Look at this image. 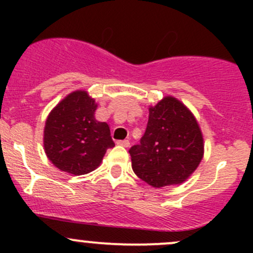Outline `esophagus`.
<instances>
[{
  "label": "esophagus",
  "mask_w": 253,
  "mask_h": 253,
  "mask_svg": "<svg viewBox=\"0 0 253 253\" xmlns=\"http://www.w3.org/2000/svg\"><path fill=\"white\" fill-rule=\"evenodd\" d=\"M116 144L122 145V147L127 148V147H129V141H128V139H124V141H117Z\"/></svg>",
  "instance_id": "1"
}]
</instances>
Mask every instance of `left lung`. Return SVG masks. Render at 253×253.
<instances>
[{"mask_svg": "<svg viewBox=\"0 0 253 253\" xmlns=\"http://www.w3.org/2000/svg\"><path fill=\"white\" fill-rule=\"evenodd\" d=\"M203 136L192 112L180 100L165 96L149 108L139 144L128 150L132 169L153 187L182 183L203 158Z\"/></svg>", "mask_w": 253, "mask_h": 253, "instance_id": "1", "label": "left lung"}]
</instances>
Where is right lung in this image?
Instances as JSON below:
<instances>
[{
    "instance_id": "add662e5",
    "label": "right lung",
    "mask_w": 253,
    "mask_h": 253,
    "mask_svg": "<svg viewBox=\"0 0 253 253\" xmlns=\"http://www.w3.org/2000/svg\"><path fill=\"white\" fill-rule=\"evenodd\" d=\"M96 104L85 90L68 94L47 116L44 148L48 160L61 171L84 175L100 165L115 147L106 122L94 117Z\"/></svg>"
}]
</instances>
